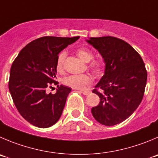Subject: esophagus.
<instances>
[{"instance_id": "34e87169", "label": "esophagus", "mask_w": 158, "mask_h": 158, "mask_svg": "<svg viewBox=\"0 0 158 158\" xmlns=\"http://www.w3.org/2000/svg\"><path fill=\"white\" fill-rule=\"evenodd\" d=\"M81 93H82L84 95H88V94H91V91H86V90H81Z\"/></svg>"}]
</instances>
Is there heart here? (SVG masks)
Returning <instances> with one entry per match:
<instances>
[{"label": "heart", "instance_id": "obj_1", "mask_svg": "<svg viewBox=\"0 0 158 158\" xmlns=\"http://www.w3.org/2000/svg\"><path fill=\"white\" fill-rule=\"evenodd\" d=\"M77 54L83 61L88 63L91 61L94 57L92 52L88 49L85 47L78 48L77 49ZM67 56V52L65 51H62L59 53L56 60V70L58 71H61L64 67V62ZM90 69L93 73L97 76L102 74L104 69V63L101 60H94L91 62L89 65ZM91 82V77L88 74H70L65 77L63 79V83L67 86L70 87L77 89H81L85 88L86 85H89Z\"/></svg>", "mask_w": 158, "mask_h": 158}]
</instances>
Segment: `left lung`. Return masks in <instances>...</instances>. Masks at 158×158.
Instances as JSON below:
<instances>
[{
  "label": "left lung",
  "instance_id": "left-lung-1",
  "mask_svg": "<svg viewBox=\"0 0 158 158\" xmlns=\"http://www.w3.org/2000/svg\"><path fill=\"white\" fill-rule=\"evenodd\" d=\"M97 49L106 64L105 73L92 92L100 102L91 109L96 121L114 126L128 118L140 104L148 72L140 55L127 42L112 36L86 40Z\"/></svg>",
  "mask_w": 158,
  "mask_h": 158
}]
</instances>
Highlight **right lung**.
<instances>
[{
	"label": "right lung",
	"mask_w": 158,
	"mask_h": 158,
	"mask_svg": "<svg viewBox=\"0 0 158 158\" xmlns=\"http://www.w3.org/2000/svg\"><path fill=\"white\" fill-rule=\"evenodd\" d=\"M79 36H44L25 46L10 70L9 91L18 111L31 125L52 127L59 120L71 88L58 85L55 94L46 89L57 85L56 60L60 52Z\"/></svg>",
	"instance_id": "1"
}]
</instances>
